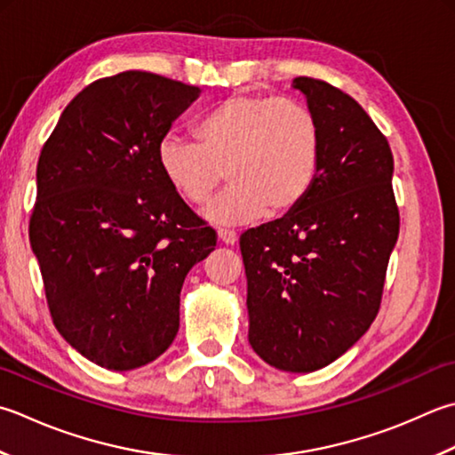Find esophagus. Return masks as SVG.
Instances as JSON below:
<instances>
[{
	"instance_id": "1",
	"label": "esophagus",
	"mask_w": 455,
	"mask_h": 455,
	"mask_svg": "<svg viewBox=\"0 0 455 455\" xmlns=\"http://www.w3.org/2000/svg\"><path fill=\"white\" fill-rule=\"evenodd\" d=\"M217 235H219V240L222 244H227V246H233L235 243H236V233L235 230H228V228H219L217 230Z\"/></svg>"
}]
</instances>
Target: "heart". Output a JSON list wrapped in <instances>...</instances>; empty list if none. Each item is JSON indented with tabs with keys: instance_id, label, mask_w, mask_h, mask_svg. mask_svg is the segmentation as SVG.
Masks as SVG:
<instances>
[{
	"instance_id": "heart-1",
	"label": "heart",
	"mask_w": 455,
	"mask_h": 455,
	"mask_svg": "<svg viewBox=\"0 0 455 455\" xmlns=\"http://www.w3.org/2000/svg\"><path fill=\"white\" fill-rule=\"evenodd\" d=\"M199 141L167 133L157 165L175 193L203 204L228 169L230 185L204 209L215 225L288 215L307 197L322 157V132L304 104L278 96L233 94L203 114Z\"/></svg>"
}]
</instances>
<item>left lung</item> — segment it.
Here are the masks:
<instances>
[{
    "label": "left lung",
    "mask_w": 455,
    "mask_h": 455,
    "mask_svg": "<svg viewBox=\"0 0 455 455\" xmlns=\"http://www.w3.org/2000/svg\"><path fill=\"white\" fill-rule=\"evenodd\" d=\"M322 132L307 197L240 236L248 282V341L270 367L311 372L367 333L398 238L393 151L357 100L298 76Z\"/></svg>",
    "instance_id": "1"
}]
</instances>
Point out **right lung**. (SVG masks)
<instances>
[{"label":"right lung","instance_id":"1","mask_svg":"<svg viewBox=\"0 0 455 455\" xmlns=\"http://www.w3.org/2000/svg\"><path fill=\"white\" fill-rule=\"evenodd\" d=\"M199 94L144 70L100 78L41 149L29 240L52 323L104 369L165 353L185 275L217 246L157 165V144Z\"/></svg>","mask_w":455,"mask_h":455}]
</instances>
